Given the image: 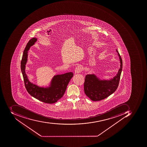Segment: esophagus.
Instances as JSON below:
<instances>
[{
    "instance_id": "1",
    "label": "esophagus",
    "mask_w": 147,
    "mask_h": 147,
    "mask_svg": "<svg viewBox=\"0 0 147 147\" xmlns=\"http://www.w3.org/2000/svg\"><path fill=\"white\" fill-rule=\"evenodd\" d=\"M82 71V68L81 66H78L75 68V73H80Z\"/></svg>"
}]
</instances>
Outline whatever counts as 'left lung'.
<instances>
[{
    "label": "left lung",
    "instance_id": "obj_1",
    "mask_svg": "<svg viewBox=\"0 0 147 147\" xmlns=\"http://www.w3.org/2000/svg\"><path fill=\"white\" fill-rule=\"evenodd\" d=\"M116 52L119 57L120 67L117 74L113 78L102 80L95 74H87L85 77L84 92L92 101H100L105 99L112 94L118 88L123 68V62L117 49Z\"/></svg>",
    "mask_w": 147,
    "mask_h": 147
}]
</instances>
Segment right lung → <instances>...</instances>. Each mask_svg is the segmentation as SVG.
Returning a JSON list of instances; mask_svg holds the SVG:
<instances>
[{
    "mask_svg": "<svg viewBox=\"0 0 147 147\" xmlns=\"http://www.w3.org/2000/svg\"><path fill=\"white\" fill-rule=\"evenodd\" d=\"M37 40V38L34 37L31 39L27 44L21 60V72L25 88L30 95L43 102L52 104L57 102L63 97L74 74L73 72H69L64 74L54 75L49 86L46 87H41L30 82L25 72V68L28 61V51Z\"/></svg>",
    "mask_w": 147,
    "mask_h": 147,
    "instance_id": "add662e5",
    "label": "right lung"
}]
</instances>
